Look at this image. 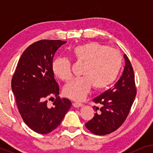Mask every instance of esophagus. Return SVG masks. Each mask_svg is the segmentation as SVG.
<instances>
[{"label": "esophagus", "mask_w": 153, "mask_h": 153, "mask_svg": "<svg viewBox=\"0 0 153 153\" xmlns=\"http://www.w3.org/2000/svg\"><path fill=\"white\" fill-rule=\"evenodd\" d=\"M73 106H74L75 108H79V107H81V106H82L83 104L80 103V102H74V103H73Z\"/></svg>", "instance_id": "1"}]
</instances>
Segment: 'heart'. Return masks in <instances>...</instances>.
Here are the masks:
<instances>
[{"instance_id": "b5f03b06", "label": "heart", "mask_w": 153, "mask_h": 153, "mask_svg": "<svg viewBox=\"0 0 153 153\" xmlns=\"http://www.w3.org/2000/svg\"><path fill=\"white\" fill-rule=\"evenodd\" d=\"M76 61L84 62L82 75L64 87V94L74 100H82L92 86L97 91L105 89L116 81L122 67V57L116 49L95 42L78 45L71 51ZM52 70L58 78L69 81L72 78L71 62L58 57L52 62Z\"/></svg>"}]
</instances>
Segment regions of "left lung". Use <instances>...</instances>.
<instances>
[{
  "instance_id": "8db88e82",
  "label": "left lung",
  "mask_w": 153,
  "mask_h": 153,
  "mask_svg": "<svg viewBox=\"0 0 153 153\" xmlns=\"http://www.w3.org/2000/svg\"><path fill=\"white\" fill-rule=\"evenodd\" d=\"M125 66L122 76L114 87L94 98L100 105L94 106L95 116L85 123L86 128L96 135H105L118 129L128 116L137 95L134 74L127 56L124 54Z\"/></svg>"
}]
</instances>
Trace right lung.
I'll use <instances>...</instances> for the list:
<instances>
[{
  "mask_svg": "<svg viewBox=\"0 0 153 153\" xmlns=\"http://www.w3.org/2000/svg\"><path fill=\"white\" fill-rule=\"evenodd\" d=\"M66 42L42 39L32 44L22 53L12 76V90L19 114L37 133L54 130L72 105L70 100L58 96L59 86L52 70L55 53ZM53 97L56 99L51 107L48 99Z\"/></svg>",
  "mask_w": 153,
  "mask_h": 153,
  "instance_id": "1",
  "label": "right lung"
}]
</instances>
